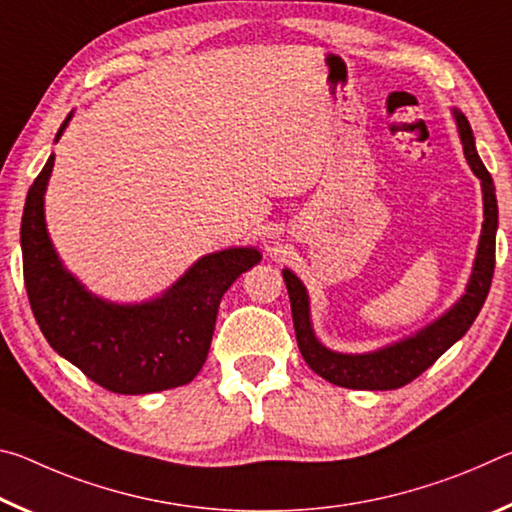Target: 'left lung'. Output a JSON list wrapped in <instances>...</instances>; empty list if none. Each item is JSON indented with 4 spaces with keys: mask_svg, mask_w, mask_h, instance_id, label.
I'll use <instances>...</instances> for the list:
<instances>
[{
    "mask_svg": "<svg viewBox=\"0 0 512 512\" xmlns=\"http://www.w3.org/2000/svg\"><path fill=\"white\" fill-rule=\"evenodd\" d=\"M458 133L463 140V151L467 164H470L476 178L483 187V230L479 250H476L474 273L467 284L465 296L447 311L436 323L424 327L411 339H404L384 350L370 354H339L323 348L316 341L314 329L309 323V300L302 282L291 271H282L287 282L293 327L300 354L305 357L307 366L318 372L320 377L332 381L343 388H359V391H393L402 388L420 377L431 363H436L461 336L470 329L474 318L479 316L485 298H488L492 273H495V244H497V196L492 176L476 153L472 128L467 124L463 112H454Z\"/></svg>",
    "mask_w": 512,
    "mask_h": 512,
    "instance_id": "obj_1",
    "label": "left lung"
}]
</instances>
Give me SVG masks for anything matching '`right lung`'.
Listing matches in <instances>:
<instances>
[{
	"label": "right lung",
	"mask_w": 512,
	"mask_h": 512,
	"mask_svg": "<svg viewBox=\"0 0 512 512\" xmlns=\"http://www.w3.org/2000/svg\"><path fill=\"white\" fill-rule=\"evenodd\" d=\"M51 167L54 155L29 187L20 228L24 287L45 339L112 393L144 395L189 384L210 352L223 293L262 255L255 248L223 250L198 259L158 300L126 307L103 302L60 266L49 241L45 187Z\"/></svg>",
	"instance_id": "obj_1"
}]
</instances>
